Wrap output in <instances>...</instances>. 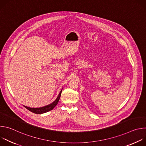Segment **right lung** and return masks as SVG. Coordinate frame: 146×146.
Here are the masks:
<instances>
[{"label":"right lung","mask_w":146,"mask_h":146,"mask_svg":"<svg viewBox=\"0 0 146 146\" xmlns=\"http://www.w3.org/2000/svg\"><path fill=\"white\" fill-rule=\"evenodd\" d=\"M62 91V89L60 91V93L59 94V95H58L57 98L56 99V100L54 102H52L51 104H50V105H48L47 106H44V107H42V108H31L27 107V106H24L26 109H27L28 110H29L31 112H32L33 113H35V114H42V113L48 112V111L52 110L58 104V103L59 102V100L60 99V97Z\"/></svg>","instance_id":"1"}]
</instances>
